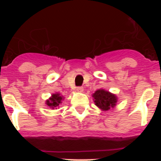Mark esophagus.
<instances>
[{
  "label": "esophagus",
  "mask_w": 161,
  "mask_h": 161,
  "mask_svg": "<svg viewBox=\"0 0 161 161\" xmlns=\"http://www.w3.org/2000/svg\"><path fill=\"white\" fill-rule=\"evenodd\" d=\"M76 90H77L78 92H80V93H81V92H83L84 91V88L81 87V86H80V87L76 88Z\"/></svg>",
  "instance_id": "34e87169"
}]
</instances>
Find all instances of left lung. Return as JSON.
I'll list each match as a JSON object with an SVG mask.
<instances>
[{"mask_svg": "<svg viewBox=\"0 0 161 161\" xmlns=\"http://www.w3.org/2000/svg\"><path fill=\"white\" fill-rule=\"evenodd\" d=\"M94 103L99 109L106 111L114 108L118 102L117 97L105 89H98L93 94Z\"/></svg>", "mask_w": 161, "mask_h": 161, "instance_id": "obj_1", "label": "left lung"}]
</instances>
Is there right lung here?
Here are the masks:
<instances>
[{
  "mask_svg": "<svg viewBox=\"0 0 161 161\" xmlns=\"http://www.w3.org/2000/svg\"><path fill=\"white\" fill-rule=\"evenodd\" d=\"M64 99V97L61 96L59 93H53L52 95V97L46 101L47 106H48L49 107L52 108H56L57 106H59V104L62 102V100Z\"/></svg>",
  "mask_w": 161,
  "mask_h": 161,
  "instance_id": "add662e5",
  "label": "right lung"
}]
</instances>
